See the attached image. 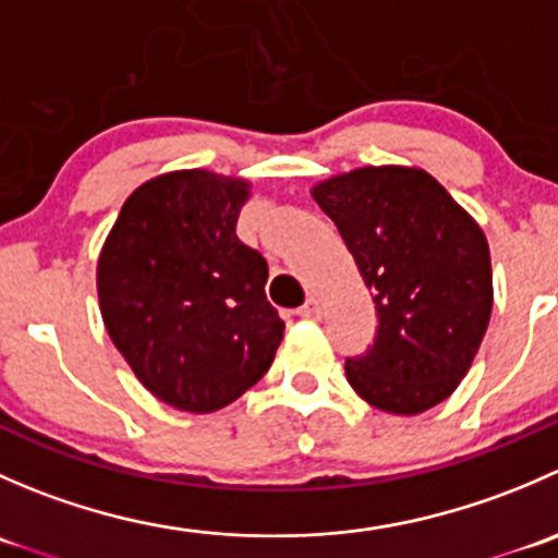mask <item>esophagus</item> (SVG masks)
Instances as JSON below:
<instances>
[{"instance_id":"obj_1","label":"esophagus","mask_w":558,"mask_h":558,"mask_svg":"<svg viewBox=\"0 0 558 558\" xmlns=\"http://www.w3.org/2000/svg\"><path fill=\"white\" fill-rule=\"evenodd\" d=\"M300 315H302V318H307V320L320 318V302L315 300V296H311V300H307L305 305L300 307Z\"/></svg>"}]
</instances>
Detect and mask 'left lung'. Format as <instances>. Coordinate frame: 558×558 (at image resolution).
Segmentation results:
<instances>
[{
	"instance_id": "8db88e82",
	"label": "left lung",
	"mask_w": 558,
	"mask_h": 558,
	"mask_svg": "<svg viewBox=\"0 0 558 558\" xmlns=\"http://www.w3.org/2000/svg\"><path fill=\"white\" fill-rule=\"evenodd\" d=\"M373 291L378 331L345 362L373 408L418 415L472 367L494 305L492 256L475 218L418 167H359L313 185Z\"/></svg>"
}]
</instances>
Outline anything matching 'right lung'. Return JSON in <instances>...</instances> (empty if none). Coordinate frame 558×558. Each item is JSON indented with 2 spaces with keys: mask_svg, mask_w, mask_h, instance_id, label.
I'll return each instance as SVG.
<instances>
[{
  "mask_svg": "<svg viewBox=\"0 0 558 558\" xmlns=\"http://www.w3.org/2000/svg\"><path fill=\"white\" fill-rule=\"evenodd\" d=\"M243 178L178 170L123 202L97 262L99 311L137 380L185 413L227 408L262 380L286 324L267 262L240 243Z\"/></svg>",
  "mask_w": 558,
  "mask_h": 558,
  "instance_id": "obj_1",
  "label": "right lung"
}]
</instances>
